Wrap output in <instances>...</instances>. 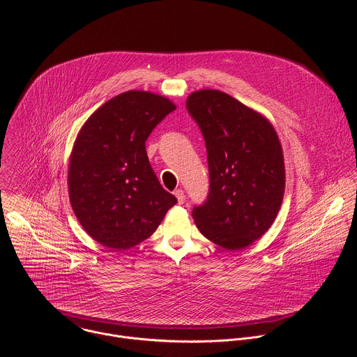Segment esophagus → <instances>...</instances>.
<instances>
[{
    "label": "esophagus",
    "instance_id": "34e87169",
    "mask_svg": "<svg viewBox=\"0 0 357 357\" xmlns=\"http://www.w3.org/2000/svg\"><path fill=\"white\" fill-rule=\"evenodd\" d=\"M175 196H176V199H178V203H181V205H182V203L185 202V193H183V190H182V189H176V190H175Z\"/></svg>",
    "mask_w": 357,
    "mask_h": 357
}]
</instances>
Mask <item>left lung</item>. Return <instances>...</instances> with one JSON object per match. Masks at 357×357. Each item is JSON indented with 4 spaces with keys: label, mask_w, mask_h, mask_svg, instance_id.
Returning <instances> with one entry per match:
<instances>
[{
    "label": "left lung",
    "mask_w": 357,
    "mask_h": 357,
    "mask_svg": "<svg viewBox=\"0 0 357 357\" xmlns=\"http://www.w3.org/2000/svg\"><path fill=\"white\" fill-rule=\"evenodd\" d=\"M186 107L206 142L211 188L193 208L200 233L226 250H241L274 223L285 190L282 146L271 121L213 89L192 91Z\"/></svg>",
    "instance_id": "8db88e82"
}]
</instances>
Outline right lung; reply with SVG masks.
<instances>
[{
	"instance_id": "obj_1",
	"label": "right lung",
	"mask_w": 357,
	"mask_h": 357,
	"mask_svg": "<svg viewBox=\"0 0 357 357\" xmlns=\"http://www.w3.org/2000/svg\"><path fill=\"white\" fill-rule=\"evenodd\" d=\"M175 109L164 96L128 90L82 126L69 158L68 190L79 223L97 243L128 250L154 233L176 203L145 151L151 131Z\"/></svg>"
}]
</instances>
